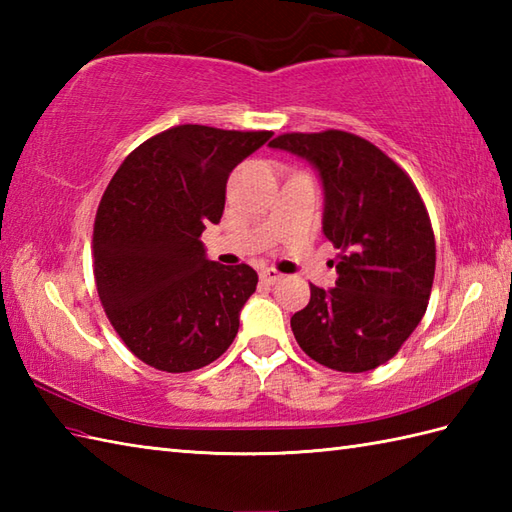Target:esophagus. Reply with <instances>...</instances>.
I'll use <instances>...</instances> for the list:
<instances>
[{"instance_id":"34e87169","label":"esophagus","mask_w":512,"mask_h":512,"mask_svg":"<svg viewBox=\"0 0 512 512\" xmlns=\"http://www.w3.org/2000/svg\"><path fill=\"white\" fill-rule=\"evenodd\" d=\"M259 279H262V281H264V284H277V281H281V279H284V275H281V273H277V270H275V268H264V270H262V273H259Z\"/></svg>"}]
</instances>
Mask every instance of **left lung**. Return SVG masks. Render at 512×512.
Wrapping results in <instances>:
<instances>
[{"mask_svg":"<svg viewBox=\"0 0 512 512\" xmlns=\"http://www.w3.org/2000/svg\"><path fill=\"white\" fill-rule=\"evenodd\" d=\"M306 158L323 184V235L341 250L336 286L310 284L292 314L299 347L336 372L387 363L418 328L436 275V239L416 184L369 140L328 129L270 140Z\"/></svg>","mask_w":512,"mask_h":512,"instance_id":"obj_1","label":"left lung"}]
</instances>
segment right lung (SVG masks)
<instances>
[{"label":"right lung","instance_id":"obj_1","mask_svg":"<svg viewBox=\"0 0 512 512\" xmlns=\"http://www.w3.org/2000/svg\"><path fill=\"white\" fill-rule=\"evenodd\" d=\"M273 132L178 125L129 154L94 222V279L129 352L160 372L220 358L257 288L246 264L206 257L202 231L222 220L226 180Z\"/></svg>","mask_w":512,"mask_h":512}]
</instances>
